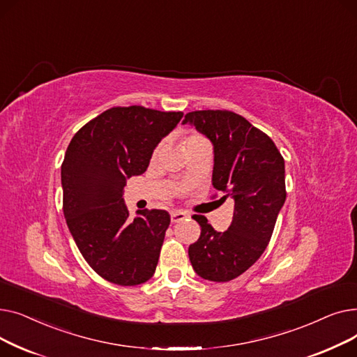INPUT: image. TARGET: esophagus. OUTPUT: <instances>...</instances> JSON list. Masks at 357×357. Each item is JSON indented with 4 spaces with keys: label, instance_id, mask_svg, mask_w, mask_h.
<instances>
[{
    "label": "esophagus",
    "instance_id": "obj_1",
    "mask_svg": "<svg viewBox=\"0 0 357 357\" xmlns=\"http://www.w3.org/2000/svg\"><path fill=\"white\" fill-rule=\"evenodd\" d=\"M186 217H188V214L183 213V211H174V213L171 214L172 222H179V221H182V220L186 218Z\"/></svg>",
    "mask_w": 357,
    "mask_h": 357
}]
</instances>
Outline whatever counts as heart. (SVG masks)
<instances>
[{
    "label": "heart",
    "mask_w": 357,
    "mask_h": 357,
    "mask_svg": "<svg viewBox=\"0 0 357 357\" xmlns=\"http://www.w3.org/2000/svg\"><path fill=\"white\" fill-rule=\"evenodd\" d=\"M183 144H185L186 150H188V149L195 147V146H199V144H208V142H207V139L202 137V136L198 135V133H191V135H188V136L185 137Z\"/></svg>",
    "instance_id": "heart-1"
}]
</instances>
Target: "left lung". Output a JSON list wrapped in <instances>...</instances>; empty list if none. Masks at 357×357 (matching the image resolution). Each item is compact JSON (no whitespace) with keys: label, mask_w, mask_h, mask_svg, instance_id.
Instances as JSON below:
<instances>
[{"label":"left lung","mask_w":357,"mask_h":357,"mask_svg":"<svg viewBox=\"0 0 357 357\" xmlns=\"http://www.w3.org/2000/svg\"><path fill=\"white\" fill-rule=\"evenodd\" d=\"M214 147L213 186L234 199L229 230L215 231L204 215L199 238L190 246L191 265L198 276L227 282L246 272L265 252L275 222L284 207L285 160L269 136L231 111L204 109L185 116Z\"/></svg>","instance_id":"obj_1"}]
</instances>
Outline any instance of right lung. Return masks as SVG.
Here are the masks:
<instances>
[{
    "label": "right lung",
    "instance_id": "add662e5",
    "mask_svg": "<svg viewBox=\"0 0 357 357\" xmlns=\"http://www.w3.org/2000/svg\"><path fill=\"white\" fill-rule=\"evenodd\" d=\"M183 112L114 107L86 123L66 149L61 169L63 214L88 265L121 287L153 276L171 215L140 210L128 217L124 185L146 172L153 150Z\"/></svg>",
    "mask_w": 357,
    "mask_h": 357
}]
</instances>
